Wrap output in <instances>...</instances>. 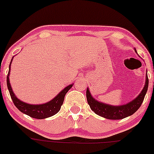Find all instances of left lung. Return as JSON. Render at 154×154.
Masks as SVG:
<instances>
[{"label": "left lung", "instance_id": "obj_1", "mask_svg": "<svg viewBox=\"0 0 154 154\" xmlns=\"http://www.w3.org/2000/svg\"><path fill=\"white\" fill-rule=\"evenodd\" d=\"M135 52L137 53L136 49ZM147 72H148V71H147ZM148 88V73H146L145 86H144L141 93L136 96L134 100L131 101L127 104L115 106L96 100L90 93L88 88H87L86 92L87 100H88V103L90 105L91 110L97 115L107 119H122L133 115L140 107L141 104L143 102L144 98L146 95Z\"/></svg>", "mask_w": 154, "mask_h": 154}]
</instances>
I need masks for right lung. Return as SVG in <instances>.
Here are the masks:
<instances>
[{
	"label": "right lung",
	"instance_id": "obj_1",
	"mask_svg": "<svg viewBox=\"0 0 154 154\" xmlns=\"http://www.w3.org/2000/svg\"><path fill=\"white\" fill-rule=\"evenodd\" d=\"M13 57H12V58H13ZM12 58L10 61V64H9L6 83H7V88L9 90V94H10L11 98H12V101H13L15 107L23 113L26 114L30 117H32V118L38 119L48 118V117L53 116L55 114H56L59 111L61 105L63 104L66 93H67L69 89L72 88L73 84L68 85L65 88L63 89L55 98H53L52 100L49 101L48 102L41 104H31L23 102V101L18 99L17 96H15L13 90H12V87H11L10 82H9V74H10V67Z\"/></svg>",
	"mask_w": 154,
	"mask_h": 154
}]
</instances>
